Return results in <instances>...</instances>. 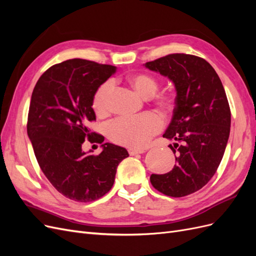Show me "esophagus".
Here are the masks:
<instances>
[{
  "instance_id": "1",
  "label": "esophagus",
  "mask_w": 256,
  "mask_h": 256,
  "mask_svg": "<svg viewBox=\"0 0 256 256\" xmlns=\"http://www.w3.org/2000/svg\"><path fill=\"white\" fill-rule=\"evenodd\" d=\"M128 152H129L130 156H134V154L145 152V150H140V148H138V150H136V148H129V150H128Z\"/></svg>"
}]
</instances>
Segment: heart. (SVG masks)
I'll list each match as a JSON object with an SVG mask.
<instances>
[{"mask_svg": "<svg viewBox=\"0 0 256 256\" xmlns=\"http://www.w3.org/2000/svg\"><path fill=\"white\" fill-rule=\"evenodd\" d=\"M128 82L138 95L144 98L152 97L159 88L158 81L147 74H136L128 76ZM113 92V82L108 80L95 92L92 97V109L97 115H104L109 110V100ZM175 98L170 92L156 96V102L164 111L172 110ZM162 128L159 116L146 113L138 118H124L112 122L108 127V136L116 144L128 147H143Z\"/></svg>", "mask_w": 256, "mask_h": 256, "instance_id": "b5f03b06", "label": "heart"}]
</instances>
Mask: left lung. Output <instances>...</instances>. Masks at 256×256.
Wrapping results in <instances>:
<instances>
[{
  "instance_id": "left-lung-1",
  "label": "left lung",
  "mask_w": 256,
  "mask_h": 256,
  "mask_svg": "<svg viewBox=\"0 0 256 256\" xmlns=\"http://www.w3.org/2000/svg\"><path fill=\"white\" fill-rule=\"evenodd\" d=\"M145 67L171 80L175 108L164 138L176 141L168 147L176 164L166 174H152L154 189L182 198L202 189L216 172L228 144L230 110L222 82L202 58L173 53L147 62Z\"/></svg>"
}]
</instances>
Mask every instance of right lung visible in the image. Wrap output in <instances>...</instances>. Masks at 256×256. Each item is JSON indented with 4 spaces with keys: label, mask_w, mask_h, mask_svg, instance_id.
I'll list each match as a JSON object with an SVG mask.
<instances>
[{
    "label": "right lung",
    "mask_w": 256,
    "mask_h": 256,
    "mask_svg": "<svg viewBox=\"0 0 256 256\" xmlns=\"http://www.w3.org/2000/svg\"><path fill=\"white\" fill-rule=\"evenodd\" d=\"M115 70L112 65L68 60L46 70L32 92L26 128L38 164L54 188L76 202H92L109 192L118 166L129 156L124 147L102 144L104 138L88 128L96 120L95 92ZM86 138L102 144L103 152L84 153Z\"/></svg>",
    "instance_id": "add662e5"
}]
</instances>
